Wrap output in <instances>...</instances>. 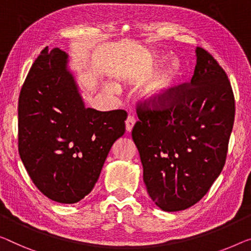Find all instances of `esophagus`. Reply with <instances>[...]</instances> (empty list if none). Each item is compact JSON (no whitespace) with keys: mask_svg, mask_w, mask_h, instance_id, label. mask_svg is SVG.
Segmentation results:
<instances>
[{"mask_svg":"<svg viewBox=\"0 0 251 251\" xmlns=\"http://www.w3.org/2000/svg\"><path fill=\"white\" fill-rule=\"evenodd\" d=\"M135 122H136V119H135V117H134V116L129 115L128 117H127V119H126V130H127V133L132 132L133 127H134V125H135Z\"/></svg>","mask_w":251,"mask_h":251,"instance_id":"obj_1","label":"esophagus"}]
</instances>
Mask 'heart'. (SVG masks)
I'll return each instance as SVG.
<instances>
[{"label":"heart","mask_w":251,"mask_h":251,"mask_svg":"<svg viewBox=\"0 0 251 251\" xmlns=\"http://www.w3.org/2000/svg\"><path fill=\"white\" fill-rule=\"evenodd\" d=\"M153 66H150L144 73L149 74ZM182 76H184L182 66L178 62H173L171 64L162 67L152 76L151 80L145 84L142 96L150 104H159L166 101L180 84Z\"/></svg>","instance_id":"b5f03b06"}]
</instances>
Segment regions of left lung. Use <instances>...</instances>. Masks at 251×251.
<instances>
[{
  "instance_id": "left-lung-1",
  "label": "left lung",
  "mask_w": 251,
  "mask_h": 251,
  "mask_svg": "<svg viewBox=\"0 0 251 251\" xmlns=\"http://www.w3.org/2000/svg\"><path fill=\"white\" fill-rule=\"evenodd\" d=\"M196 56L192 81L161 103L137 104L132 130L149 195L166 212L193 206L208 192L226 163L233 127L226 73L204 48L196 47Z\"/></svg>"
}]
</instances>
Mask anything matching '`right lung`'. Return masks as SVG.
Returning <instances> with one entry per match:
<instances>
[{
  "label": "right lung",
  "mask_w": 251,
  "mask_h": 251,
  "mask_svg": "<svg viewBox=\"0 0 251 251\" xmlns=\"http://www.w3.org/2000/svg\"><path fill=\"white\" fill-rule=\"evenodd\" d=\"M18 116L19 154L32 182L51 201L74 204L95 187L127 113L85 108L67 54L45 47L21 88Z\"/></svg>",
  "instance_id": "right-lung-1"
}]
</instances>
